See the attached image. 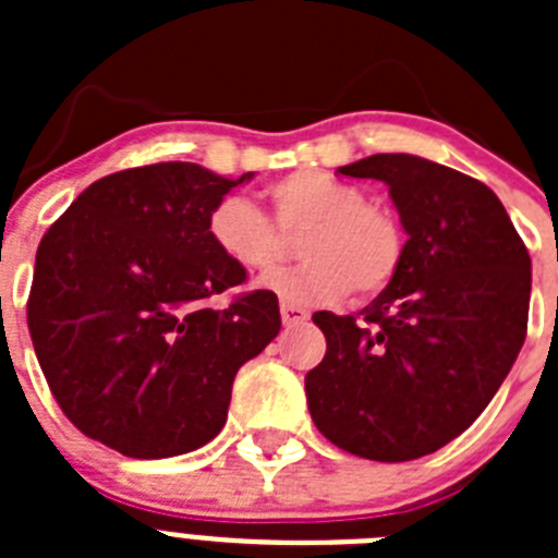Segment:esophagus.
Masks as SVG:
<instances>
[{
    "instance_id": "34e87169",
    "label": "esophagus",
    "mask_w": 558,
    "mask_h": 558,
    "mask_svg": "<svg viewBox=\"0 0 558 558\" xmlns=\"http://www.w3.org/2000/svg\"><path fill=\"white\" fill-rule=\"evenodd\" d=\"M279 313H282V322L288 324V327H295V324H304L310 318L307 310L299 307V304H290V302L279 304Z\"/></svg>"
}]
</instances>
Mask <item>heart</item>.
Masks as SVG:
<instances>
[{
  "mask_svg": "<svg viewBox=\"0 0 558 558\" xmlns=\"http://www.w3.org/2000/svg\"><path fill=\"white\" fill-rule=\"evenodd\" d=\"M274 220L251 201L226 195L211 206L206 234L223 259L240 270L274 268L299 234L304 263L263 279L290 304H327L352 290L357 299L377 295L397 279L405 259V231L393 211L368 204L357 184L322 170H295L268 190Z\"/></svg>",
  "mask_w": 558,
  "mask_h": 558,
  "instance_id": "1",
  "label": "heart"
}]
</instances>
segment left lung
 I'll use <instances>...</instances> for the list:
<instances>
[{
  "mask_svg": "<svg viewBox=\"0 0 558 558\" xmlns=\"http://www.w3.org/2000/svg\"><path fill=\"white\" fill-rule=\"evenodd\" d=\"M340 172L386 181L408 243L360 315H313L327 354L304 377L310 416L352 456L413 461L461 436L514 366L531 256L495 192L452 167L377 153Z\"/></svg>",
  "mask_w": 558,
  "mask_h": 558,
  "instance_id": "1",
  "label": "left lung"
}]
</instances>
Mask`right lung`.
Segmentation results:
<instances>
[{
    "mask_svg": "<svg viewBox=\"0 0 558 558\" xmlns=\"http://www.w3.org/2000/svg\"><path fill=\"white\" fill-rule=\"evenodd\" d=\"M240 179L192 161L111 172L41 236L29 288L33 349L83 436L128 458H170L218 436L231 383L279 335L270 290L206 299L245 282L206 234Z\"/></svg>",
    "mask_w": 558,
    "mask_h": 558,
    "instance_id": "obj_1",
    "label": "right lung"
}]
</instances>
